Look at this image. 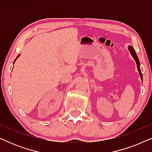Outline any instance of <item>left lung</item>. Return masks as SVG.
Wrapping results in <instances>:
<instances>
[{
    "label": "left lung",
    "mask_w": 152,
    "mask_h": 152,
    "mask_svg": "<svg viewBox=\"0 0 152 152\" xmlns=\"http://www.w3.org/2000/svg\"><path fill=\"white\" fill-rule=\"evenodd\" d=\"M128 49H129V50L130 53L132 54L133 58H134V60L136 62L137 68H138V72H139V74H140L141 80L142 81V72H141V70H140V62H139V59H138V56H137L136 53V51H135L134 48L132 46H129L128 47Z\"/></svg>",
    "instance_id": "1"
}]
</instances>
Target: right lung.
I'll return each mask as SVG.
<instances>
[{"label":"right lung","instance_id":"1","mask_svg":"<svg viewBox=\"0 0 152 152\" xmlns=\"http://www.w3.org/2000/svg\"><path fill=\"white\" fill-rule=\"evenodd\" d=\"M18 57H19V55H18V56H17V57H16V59H15V60H14V62H15V61H16V59H17V58H18Z\"/></svg>","mask_w":152,"mask_h":152}]
</instances>
